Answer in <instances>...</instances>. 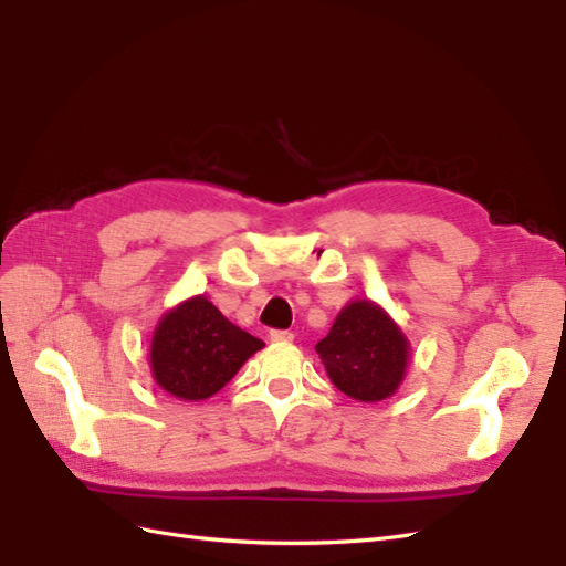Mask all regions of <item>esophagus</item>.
<instances>
[{"instance_id":"1","label":"esophagus","mask_w":566,"mask_h":566,"mask_svg":"<svg viewBox=\"0 0 566 566\" xmlns=\"http://www.w3.org/2000/svg\"><path fill=\"white\" fill-rule=\"evenodd\" d=\"M269 337H271V342H293L295 333H290V331H271Z\"/></svg>"}]
</instances>
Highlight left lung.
Returning <instances> with one entry per match:
<instances>
[{
	"label": "left lung",
	"instance_id": "obj_1",
	"mask_svg": "<svg viewBox=\"0 0 566 566\" xmlns=\"http://www.w3.org/2000/svg\"><path fill=\"white\" fill-rule=\"evenodd\" d=\"M316 352L339 391L375 403L391 397L403 382L410 347L380 304L354 300L337 314Z\"/></svg>",
	"mask_w": 566,
	"mask_h": 566
}]
</instances>
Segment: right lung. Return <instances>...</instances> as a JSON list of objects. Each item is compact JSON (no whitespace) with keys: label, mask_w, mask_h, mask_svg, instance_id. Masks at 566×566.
<instances>
[{"label":"right lung","mask_w":566,"mask_h":566,"mask_svg":"<svg viewBox=\"0 0 566 566\" xmlns=\"http://www.w3.org/2000/svg\"><path fill=\"white\" fill-rule=\"evenodd\" d=\"M264 342L233 325L202 295L167 312L150 339L158 387L181 401L210 399Z\"/></svg>","instance_id":"1"}]
</instances>
